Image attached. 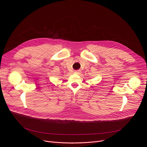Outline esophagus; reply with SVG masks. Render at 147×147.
<instances>
[{"label":"esophagus","mask_w":147,"mask_h":147,"mask_svg":"<svg viewBox=\"0 0 147 147\" xmlns=\"http://www.w3.org/2000/svg\"><path fill=\"white\" fill-rule=\"evenodd\" d=\"M80 73H81V71H80V70H76V71H74V73H75V74H80Z\"/></svg>","instance_id":"esophagus-1"}]
</instances>
